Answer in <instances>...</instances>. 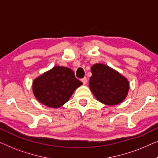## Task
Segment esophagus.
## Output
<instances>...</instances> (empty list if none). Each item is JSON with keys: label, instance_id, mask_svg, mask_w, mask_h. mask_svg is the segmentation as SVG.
Returning <instances> with one entry per match:
<instances>
[{"label": "esophagus", "instance_id": "obj_1", "mask_svg": "<svg viewBox=\"0 0 158 158\" xmlns=\"http://www.w3.org/2000/svg\"><path fill=\"white\" fill-rule=\"evenodd\" d=\"M81 81H82V83H83L84 85H85L86 83H88V79H87V77H83V79H81Z\"/></svg>", "mask_w": 158, "mask_h": 158}]
</instances>
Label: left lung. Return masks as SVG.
<instances>
[{"label": "left lung", "instance_id": "obj_1", "mask_svg": "<svg viewBox=\"0 0 158 158\" xmlns=\"http://www.w3.org/2000/svg\"><path fill=\"white\" fill-rule=\"evenodd\" d=\"M91 73L89 87L98 101L113 106L122 103L126 98L129 83L119 73L101 63L94 64Z\"/></svg>", "mask_w": 158, "mask_h": 158}]
</instances>
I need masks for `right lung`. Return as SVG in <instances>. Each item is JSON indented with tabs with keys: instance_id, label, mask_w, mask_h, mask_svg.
I'll list each match as a JSON object with an SVG mask.
<instances>
[{
	"instance_id": "right-lung-1",
	"label": "right lung",
	"mask_w": 158,
	"mask_h": 158,
	"mask_svg": "<svg viewBox=\"0 0 158 158\" xmlns=\"http://www.w3.org/2000/svg\"><path fill=\"white\" fill-rule=\"evenodd\" d=\"M82 84L71 69L55 66L36 77L32 88L34 96L40 103L51 108H59L68 101Z\"/></svg>"
}]
</instances>
